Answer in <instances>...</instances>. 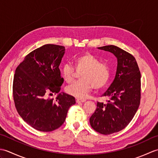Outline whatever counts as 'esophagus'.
<instances>
[{"label": "esophagus", "mask_w": 158, "mask_h": 158, "mask_svg": "<svg viewBox=\"0 0 158 158\" xmlns=\"http://www.w3.org/2000/svg\"><path fill=\"white\" fill-rule=\"evenodd\" d=\"M86 100L85 99H77L76 100V102L77 103H81V102H85Z\"/></svg>", "instance_id": "1"}]
</instances>
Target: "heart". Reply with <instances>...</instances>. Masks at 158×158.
I'll return each mask as SVG.
<instances>
[{
  "mask_svg": "<svg viewBox=\"0 0 158 158\" xmlns=\"http://www.w3.org/2000/svg\"><path fill=\"white\" fill-rule=\"evenodd\" d=\"M75 70L80 74L81 81L66 88L68 94L77 98H83L88 96L92 88L101 89L108 84L110 73L108 66L100 63L99 60L89 52H85L74 58ZM75 70L69 64H65L62 69V77L68 83L74 81Z\"/></svg>",
  "mask_w": 158,
  "mask_h": 158,
  "instance_id": "obj_1",
  "label": "heart"
}]
</instances>
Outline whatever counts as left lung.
<instances>
[{
	"mask_svg": "<svg viewBox=\"0 0 158 158\" xmlns=\"http://www.w3.org/2000/svg\"><path fill=\"white\" fill-rule=\"evenodd\" d=\"M98 49L113 53L117 59L115 79L102 95L109 100L97 102L89 118L94 130L107 135L124 129L133 119L140 105L141 76L136 59L128 52L115 45Z\"/></svg>",
	"mask_w": 158,
	"mask_h": 158,
	"instance_id": "8db88e82",
	"label": "left lung"
}]
</instances>
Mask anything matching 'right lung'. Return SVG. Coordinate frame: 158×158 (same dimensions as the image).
I'll return each mask as SVG.
<instances>
[{"label": "right lung", "instance_id": "obj_1", "mask_svg": "<svg viewBox=\"0 0 158 158\" xmlns=\"http://www.w3.org/2000/svg\"><path fill=\"white\" fill-rule=\"evenodd\" d=\"M64 46L47 44L35 49L17 67L13 95L19 115L30 126L41 132L58 129L64 122L75 98L60 93L55 99L48 94H58L64 82L59 66L64 54Z\"/></svg>", "mask_w": 158, "mask_h": 158}]
</instances>
